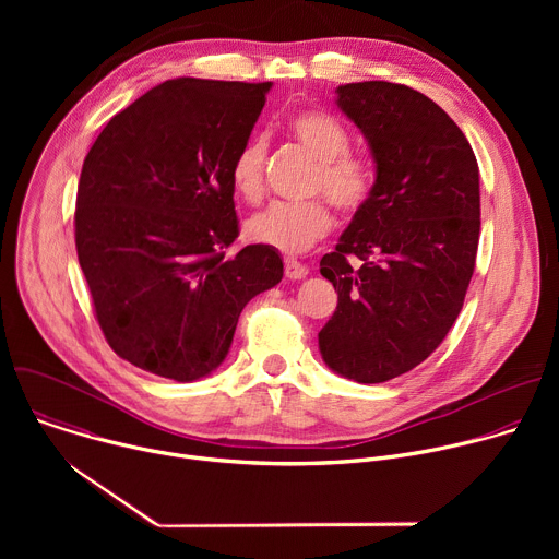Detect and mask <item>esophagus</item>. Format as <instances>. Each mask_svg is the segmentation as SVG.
Here are the masks:
<instances>
[{
    "label": "esophagus",
    "instance_id": "esophagus-1",
    "mask_svg": "<svg viewBox=\"0 0 559 559\" xmlns=\"http://www.w3.org/2000/svg\"><path fill=\"white\" fill-rule=\"evenodd\" d=\"M309 274V270L302 265V263H298V261H294V259H285V276L289 278V281H300V278H305Z\"/></svg>",
    "mask_w": 559,
    "mask_h": 559
}]
</instances>
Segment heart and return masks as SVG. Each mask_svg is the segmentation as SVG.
<instances>
[{"instance_id": "heart-1", "label": "heart", "mask_w": 559, "mask_h": 559, "mask_svg": "<svg viewBox=\"0 0 559 559\" xmlns=\"http://www.w3.org/2000/svg\"><path fill=\"white\" fill-rule=\"evenodd\" d=\"M287 130L318 158L309 192L325 194L343 214L362 210L373 192L376 173L367 158L349 152L352 136L345 126L328 112L302 110L287 119ZM265 158L267 143L261 136L248 139L231 158V188L250 203H259L265 194ZM332 225L334 216L323 199L302 203L278 201L250 218L248 236L281 254L296 257L323 241Z\"/></svg>"}]
</instances>
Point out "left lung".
Here are the masks:
<instances>
[{"label": "left lung", "mask_w": 559, "mask_h": 559, "mask_svg": "<svg viewBox=\"0 0 559 559\" xmlns=\"http://www.w3.org/2000/svg\"><path fill=\"white\" fill-rule=\"evenodd\" d=\"M336 93L369 141L376 183L321 259L338 305L318 347L330 369L373 384L412 371L453 328L480 241V170L462 130L423 93L391 82Z\"/></svg>", "instance_id": "obj_1"}]
</instances>
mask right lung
Instances as JSON below:
<instances>
[{"mask_svg": "<svg viewBox=\"0 0 559 559\" xmlns=\"http://www.w3.org/2000/svg\"><path fill=\"white\" fill-rule=\"evenodd\" d=\"M272 82L181 76L102 130L82 168L74 246L97 323L117 356L192 382L227 356L243 307L283 278L267 246L231 257V158Z\"/></svg>", "mask_w": 559, "mask_h": 559, "instance_id": "add662e5", "label": "right lung"}]
</instances>
